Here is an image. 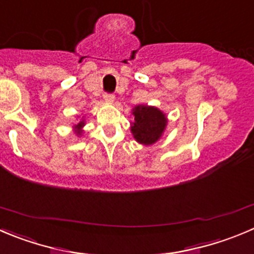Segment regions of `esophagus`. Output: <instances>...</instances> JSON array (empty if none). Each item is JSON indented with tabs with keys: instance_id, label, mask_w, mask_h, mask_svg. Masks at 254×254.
I'll list each match as a JSON object with an SVG mask.
<instances>
[{
	"instance_id": "obj_1",
	"label": "esophagus",
	"mask_w": 254,
	"mask_h": 254,
	"mask_svg": "<svg viewBox=\"0 0 254 254\" xmlns=\"http://www.w3.org/2000/svg\"><path fill=\"white\" fill-rule=\"evenodd\" d=\"M103 98H105V101H107V102H113V101H115V95H113V93H105V95H103Z\"/></svg>"
}]
</instances>
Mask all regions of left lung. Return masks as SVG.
<instances>
[{"instance_id":"8db88e82","label":"left lung","mask_w":254,"mask_h":254,"mask_svg":"<svg viewBox=\"0 0 254 254\" xmlns=\"http://www.w3.org/2000/svg\"><path fill=\"white\" fill-rule=\"evenodd\" d=\"M134 122L131 126V132L138 143L149 146L158 141L167 126L166 115L157 107L138 105L132 111Z\"/></svg>"}]
</instances>
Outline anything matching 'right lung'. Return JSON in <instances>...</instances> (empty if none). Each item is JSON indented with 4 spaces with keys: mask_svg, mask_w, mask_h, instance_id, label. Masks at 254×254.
Returning a JSON list of instances; mask_svg holds the SVG:
<instances>
[{
    "mask_svg": "<svg viewBox=\"0 0 254 254\" xmlns=\"http://www.w3.org/2000/svg\"><path fill=\"white\" fill-rule=\"evenodd\" d=\"M83 126H84V121L83 120L79 121V123H77V125L74 126V129H76L77 134H81L82 133V127H83Z\"/></svg>",
    "mask_w": 254,
    "mask_h": 254,
    "instance_id": "1",
    "label": "right lung"
}]
</instances>
